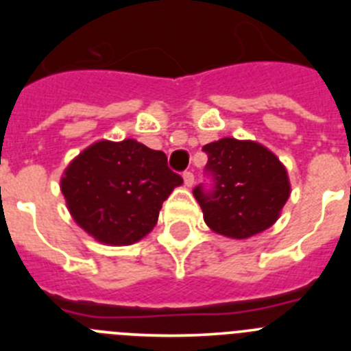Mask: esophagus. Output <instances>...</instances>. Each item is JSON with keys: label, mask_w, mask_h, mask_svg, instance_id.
Here are the masks:
<instances>
[{"label": "esophagus", "mask_w": 351, "mask_h": 351, "mask_svg": "<svg viewBox=\"0 0 351 351\" xmlns=\"http://www.w3.org/2000/svg\"><path fill=\"white\" fill-rule=\"evenodd\" d=\"M182 179H184V186L186 188H191L195 182V176L191 172H184L182 173Z\"/></svg>", "instance_id": "esophagus-1"}]
</instances>
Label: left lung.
<instances>
[{"mask_svg": "<svg viewBox=\"0 0 351 351\" xmlns=\"http://www.w3.org/2000/svg\"><path fill=\"white\" fill-rule=\"evenodd\" d=\"M214 190H193L210 230L247 239L267 230L290 197V179L280 158L255 141L225 137L204 145Z\"/></svg>", "mask_w": 351, "mask_h": 351, "instance_id": "obj_1", "label": "left lung"}]
</instances>
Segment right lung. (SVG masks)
<instances>
[{"mask_svg": "<svg viewBox=\"0 0 351 351\" xmlns=\"http://www.w3.org/2000/svg\"><path fill=\"white\" fill-rule=\"evenodd\" d=\"M181 176L161 151L133 138L98 141L70 161L61 193L71 218L101 244L128 246L153 230Z\"/></svg>", "mask_w": 351, "mask_h": 351, "instance_id": "right-lung-1", "label": "right lung"}]
</instances>
